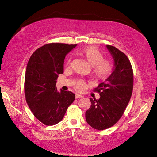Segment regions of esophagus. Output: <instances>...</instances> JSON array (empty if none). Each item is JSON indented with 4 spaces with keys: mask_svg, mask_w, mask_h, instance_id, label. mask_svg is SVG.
I'll use <instances>...</instances> for the list:
<instances>
[{
    "mask_svg": "<svg viewBox=\"0 0 157 157\" xmlns=\"http://www.w3.org/2000/svg\"><path fill=\"white\" fill-rule=\"evenodd\" d=\"M75 97H76V98H83L84 96H82V95H80V94H76Z\"/></svg>",
    "mask_w": 157,
    "mask_h": 157,
    "instance_id": "34e87169",
    "label": "esophagus"
}]
</instances>
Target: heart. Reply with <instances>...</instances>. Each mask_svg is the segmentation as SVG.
<instances>
[{
  "mask_svg": "<svg viewBox=\"0 0 157 157\" xmlns=\"http://www.w3.org/2000/svg\"><path fill=\"white\" fill-rule=\"evenodd\" d=\"M80 54L92 67V74L97 80H105L111 75L113 63L110 60L103 59L102 52L97 47L86 46L80 51ZM67 63H70V60ZM85 86L86 84L83 80H79L76 83L75 88L78 91H82Z\"/></svg>",
  "mask_w": 157,
  "mask_h": 157,
  "instance_id": "1",
  "label": "heart"
}]
</instances>
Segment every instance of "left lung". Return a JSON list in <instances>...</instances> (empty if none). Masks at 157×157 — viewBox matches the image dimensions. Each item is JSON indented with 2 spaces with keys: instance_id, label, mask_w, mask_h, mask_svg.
<instances>
[{
  "instance_id": "left-lung-1",
  "label": "left lung",
  "mask_w": 157,
  "mask_h": 157,
  "mask_svg": "<svg viewBox=\"0 0 157 157\" xmlns=\"http://www.w3.org/2000/svg\"><path fill=\"white\" fill-rule=\"evenodd\" d=\"M114 60L111 75L94 90L100 98H90L92 105L86 111V121L94 129L102 130L115 125L130 101L134 75L128 57L115 46L107 45Z\"/></svg>"
}]
</instances>
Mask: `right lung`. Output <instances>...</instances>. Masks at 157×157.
Listing matches in <instances>:
<instances>
[{"label": "right lung", "mask_w": 157, "mask_h": 157, "mask_svg": "<svg viewBox=\"0 0 157 157\" xmlns=\"http://www.w3.org/2000/svg\"><path fill=\"white\" fill-rule=\"evenodd\" d=\"M77 44L50 43L36 50L28 61L25 76V96L31 111L47 126L58 124L72 103L75 95L60 92L56 87L59 74L63 73L65 56Z\"/></svg>", "instance_id": "obj_1"}]
</instances>
